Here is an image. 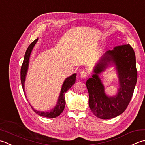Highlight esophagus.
Wrapping results in <instances>:
<instances>
[{
  "label": "esophagus",
  "mask_w": 145,
  "mask_h": 145,
  "mask_svg": "<svg viewBox=\"0 0 145 145\" xmlns=\"http://www.w3.org/2000/svg\"><path fill=\"white\" fill-rule=\"evenodd\" d=\"M88 74L86 72L82 71L80 73V77L82 79H86L88 78Z\"/></svg>",
  "instance_id": "34e87169"
}]
</instances>
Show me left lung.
<instances>
[{
	"instance_id": "left-lung-1",
	"label": "left lung",
	"mask_w": 145,
	"mask_h": 145,
	"mask_svg": "<svg viewBox=\"0 0 145 145\" xmlns=\"http://www.w3.org/2000/svg\"><path fill=\"white\" fill-rule=\"evenodd\" d=\"M110 65H114L118 78L117 93L109 96L99 76ZM94 74L86 81L89 106L95 116L103 120L122 114L131 101L137 81L134 50L129 44L116 46L103 54L93 69Z\"/></svg>"
}]
</instances>
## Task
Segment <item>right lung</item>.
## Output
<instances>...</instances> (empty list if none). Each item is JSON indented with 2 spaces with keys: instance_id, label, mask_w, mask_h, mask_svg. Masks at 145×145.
Returning <instances> with one entry per match:
<instances>
[{
  "instance_id": "obj_1",
  "label": "right lung",
  "mask_w": 145,
  "mask_h": 145,
  "mask_svg": "<svg viewBox=\"0 0 145 145\" xmlns=\"http://www.w3.org/2000/svg\"><path fill=\"white\" fill-rule=\"evenodd\" d=\"M37 40H38V38H37L36 39L34 40L33 42H32L28 47L27 51H26L25 53L24 61L21 66V69H20V80H21V84H22L24 93H25V91H24L25 81L26 76H27V73L28 71L30 56H31L32 49H33L35 44H36V42H37ZM76 78V74L74 73L71 76H70L69 77H67V78H66V79H65L63 82V86H62L61 90L59 94V97H58L57 102L56 103V105L52 109H51V110L48 111H37L36 110H34V108H32L31 105L29 103V105H30V106H31L32 110L34 111L35 113L40 115L41 116L52 118H56L58 116H59L62 112L64 111V108H65V105H66V101H65V96H64L65 94H66L67 91L69 90V88H71V86H72V85L75 83Z\"/></svg>"
}]
</instances>
